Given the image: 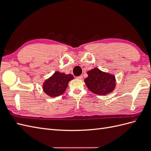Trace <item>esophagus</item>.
Wrapping results in <instances>:
<instances>
[{
	"label": "esophagus",
	"instance_id": "esophagus-1",
	"mask_svg": "<svg viewBox=\"0 0 151 151\" xmlns=\"http://www.w3.org/2000/svg\"><path fill=\"white\" fill-rule=\"evenodd\" d=\"M83 76H77V77H76V78L77 79H83Z\"/></svg>",
	"mask_w": 151,
	"mask_h": 151
}]
</instances>
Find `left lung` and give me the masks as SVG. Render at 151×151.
<instances>
[{
	"mask_svg": "<svg viewBox=\"0 0 151 151\" xmlns=\"http://www.w3.org/2000/svg\"><path fill=\"white\" fill-rule=\"evenodd\" d=\"M88 74L84 82L88 88L94 94L106 95L115 88L116 83L114 76L103 72L98 68L88 71Z\"/></svg>",
	"mask_w": 151,
	"mask_h": 151,
	"instance_id": "obj_1",
	"label": "left lung"
}]
</instances>
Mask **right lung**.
I'll list each match as a JSON object with an SVG mask.
<instances>
[{
    "label": "right lung",
    "mask_w": 151,
    "mask_h": 151,
    "mask_svg": "<svg viewBox=\"0 0 151 151\" xmlns=\"http://www.w3.org/2000/svg\"><path fill=\"white\" fill-rule=\"evenodd\" d=\"M73 79L72 74L55 72L51 77L45 81L43 86V91L50 97L58 96L65 92L68 82Z\"/></svg>",
    "instance_id": "1"
}]
</instances>
